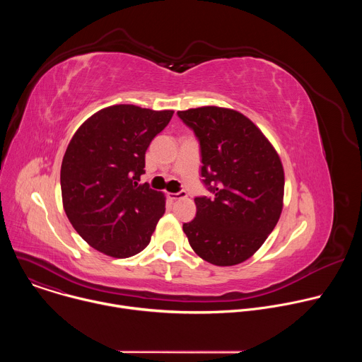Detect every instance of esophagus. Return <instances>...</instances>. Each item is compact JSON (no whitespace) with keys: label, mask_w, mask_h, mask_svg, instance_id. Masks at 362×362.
<instances>
[{"label":"esophagus","mask_w":362,"mask_h":362,"mask_svg":"<svg viewBox=\"0 0 362 362\" xmlns=\"http://www.w3.org/2000/svg\"><path fill=\"white\" fill-rule=\"evenodd\" d=\"M186 196H187V193L183 192V190H180V192H177V193H169V197H170L172 200H179V199H183V197H186Z\"/></svg>","instance_id":"1"}]
</instances>
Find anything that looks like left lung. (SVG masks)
I'll return each instance as SVG.
<instances>
[{
    "label": "left lung",
    "mask_w": 362,
    "mask_h": 362,
    "mask_svg": "<svg viewBox=\"0 0 362 362\" xmlns=\"http://www.w3.org/2000/svg\"><path fill=\"white\" fill-rule=\"evenodd\" d=\"M200 144L204 186L196 218L183 223L192 249L206 262L232 267L262 246L284 206V168L276 150L246 116L204 106L177 112Z\"/></svg>",
    "instance_id": "8db88e82"
}]
</instances>
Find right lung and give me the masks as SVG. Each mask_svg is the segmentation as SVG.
<instances>
[{"instance_id":"right-lung-1","label":"right lung","mask_w":362,"mask_h":362,"mask_svg":"<svg viewBox=\"0 0 362 362\" xmlns=\"http://www.w3.org/2000/svg\"><path fill=\"white\" fill-rule=\"evenodd\" d=\"M173 113L110 106L87 119L69 143L60 175L63 206L77 233L98 252L123 259L148 245L166 197L139 182L150 141Z\"/></svg>"}]
</instances>
